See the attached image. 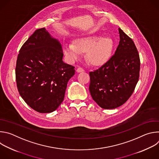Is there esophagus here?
<instances>
[{
	"mask_svg": "<svg viewBox=\"0 0 159 159\" xmlns=\"http://www.w3.org/2000/svg\"><path fill=\"white\" fill-rule=\"evenodd\" d=\"M84 71H85L84 69H82V68H81V67H79V68H77V72L78 73L83 72H84Z\"/></svg>",
	"mask_w": 159,
	"mask_h": 159,
	"instance_id": "34e87169",
	"label": "esophagus"
}]
</instances>
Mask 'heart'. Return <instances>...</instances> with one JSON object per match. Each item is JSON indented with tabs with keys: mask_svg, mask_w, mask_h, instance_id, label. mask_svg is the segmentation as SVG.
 <instances>
[{
	"mask_svg": "<svg viewBox=\"0 0 159 159\" xmlns=\"http://www.w3.org/2000/svg\"><path fill=\"white\" fill-rule=\"evenodd\" d=\"M114 48L113 40L101 35H92L80 37L75 43H65L63 52L70 61H74L81 56L82 52L86 51L87 60L93 65L104 64L110 58Z\"/></svg>",
	"mask_w": 159,
	"mask_h": 159,
	"instance_id": "obj_1",
	"label": "heart"
}]
</instances>
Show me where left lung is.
Instances as JSON below:
<instances>
[{"instance_id": "8db88e82", "label": "left lung", "mask_w": 159, "mask_h": 159, "mask_svg": "<svg viewBox=\"0 0 159 159\" xmlns=\"http://www.w3.org/2000/svg\"><path fill=\"white\" fill-rule=\"evenodd\" d=\"M120 43L111 58L98 69L90 72L89 91L102 108H116L133 94L140 74V61L133 41L119 28Z\"/></svg>"}]
</instances>
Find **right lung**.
<instances>
[{
    "mask_svg": "<svg viewBox=\"0 0 159 159\" xmlns=\"http://www.w3.org/2000/svg\"><path fill=\"white\" fill-rule=\"evenodd\" d=\"M62 47L45 28L36 30L19 50L16 66L19 93L41 113L55 111L64 99L74 66L63 61Z\"/></svg>",
    "mask_w": 159,
    "mask_h": 159,
    "instance_id": "1",
    "label": "right lung"
}]
</instances>
